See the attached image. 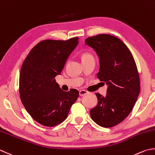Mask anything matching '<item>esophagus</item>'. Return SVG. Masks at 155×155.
<instances>
[{
    "label": "esophagus",
    "instance_id": "obj_1",
    "mask_svg": "<svg viewBox=\"0 0 155 155\" xmlns=\"http://www.w3.org/2000/svg\"><path fill=\"white\" fill-rule=\"evenodd\" d=\"M88 94V92L86 91V90H81L80 91V96H85L86 94Z\"/></svg>",
    "mask_w": 155,
    "mask_h": 155
}]
</instances>
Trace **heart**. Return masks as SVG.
Listing matches in <instances>:
<instances>
[{
    "label": "heart",
    "instance_id": "heart-1",
    "mask_svg": "<svg viewBox=\"0 0 155 155\" xmlns=\"http://www.w3.org/2000/svg\"><path fill=\"white\" fill-rule=\"evenodd\" d=\"M90 57H92V54L89 53V52H84L83 54H82V59H87V58H89Z\"/></svg>",
    "mask_w": 155,
    "mask_h": 155
}]
</instances>
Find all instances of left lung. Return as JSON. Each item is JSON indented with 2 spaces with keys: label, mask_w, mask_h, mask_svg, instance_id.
<instances>
[{
  "label": "left lung",
  "mask_w": 155,
  "mask_h": 155,
  "mask_svg": "<svg viewBox=\"0 0 155 155\" xmlns=\"http://www.w3.org/2000/svg\"><path fill=\"white\" fill-rule=\"evenodd\" d=\"M86 45L97 53L100 60L97 77L108 85L105 96L96 93L98 104L90 110V116L101 127H113L129 115L140 91L135 60L127 46L111 35L89 37Z\"/></svg>",
  "instance_id": "1"
}]
</instances>
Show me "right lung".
Segmentation results:
<instances>
[{"mask_svg":"<svg viewBox=\"0 0 155 155\" xmlns=\"http://www.w3.org/2000/svg\"><path fill=\"white\" fill-rule=\"evenodd\" d=\"M78 39L42 40L34 46L22 64L20 98L31 117L45 126L53 127L65 120L79 96L75 89L63 91L55 80L76 47Z\"/></svg>","mask_w":155,"mask_h":155,"instance_id":"1","label":"right lung"}]
</instances>
